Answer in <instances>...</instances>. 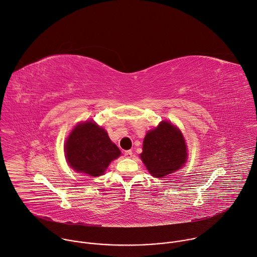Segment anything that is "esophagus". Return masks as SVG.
I'll return each instance as SVG.
<instances>
[{
	"label": "esophagus",
	"mask_w": 257,
	"mask_h": 257,
	"mask_svg": "<svg viewBox=\"0 0 257 257\" xmlns=\"http://www.w3.org/2000/svg\"><path fill=\"white\" fill-rule=\"evenodd\" d=\"M124 156L126 157V158H132L133 157V152L130 150V151H125L124 152Z\"/></svg>",
	"instance_id": "obj_1"
}]
</instances>
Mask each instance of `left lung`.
I'll return each instance as SVG.
<instances>
[{"mask_svg": "<svg viewBox=\"0 0 257 257\" xmlns=\"http://www.w3.org/2000/svg\"><path fill=\"white\" fill-rule=\"evenodd\" d=\"M140 156L152 176L161 178L171 174L187 161L184 137L175 125L162 121L147 134Z\"/></svg>", "mask_w": 257, "mask_h": 257, "instance_id": "1", "label": "left lung"}]
</instances>
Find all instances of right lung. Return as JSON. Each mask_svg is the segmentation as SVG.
Instances as JSON below:
<instances>
[{
	"label": "right lung",
	"instance_id": "obj_1",
	"mask_svg": "<svg viewBox=\"0 0 257 257\" xmlns=\"http://www.w3.org/2000/svg\"><path fill=\"white\" fill-rule=\"evenodd\" d=\"M65 156L71 168L93 177L104 174L109 163L120 156L107 133L93 121L78 124L69 135Z\"/></svg>",
	"mask_w": 257,
	"mask_h": 257
}]
</instances>
